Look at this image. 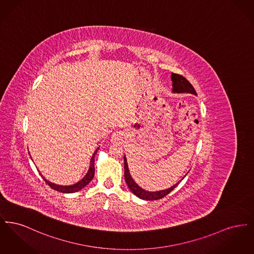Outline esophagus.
<instances>
[{
	"label": "esophagus",
	"mask_w": 254,
	"mask_h": 254,
	"mask_svg": "<svg viewBox=\"0 0 254 254\" xmlns=\"http://www.w3.org/2000/svg\"><path fill=\"white\" fill-rule=\"evenodd\" d=\"M120 140H121V134H120V133H116V134H114V135L112 136V138H111V142H112L113 144H117V143H119V142H120Z\"/></svg>",
	"instance_id": "1"
}]
</instances>
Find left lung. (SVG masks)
<instances>
[{
    "instance_id": "1",
    "label": "left lung",
    "mask_w": 254,
    "mask_h": 254,
    "mask_svg": "<svg viewBox=\"0 0 254 254\" xmlns=\"http://www.w3.org/2000/svg\"><path fill=\"white\" fill-rule=\"evenodd\" d=\"M171 81H172V92L173 93H190L196 95V91L193 88V86L191 84L181 75L179 74H175V73H171ZM124 166H125V180L127 182V185L128 187V189L132 191L134 195H136L138 198L146 200V201H154L158 199H162L164 198L166 195L172 191V190L177 187L179 185V183L186 177V174L184 176V178L181 179L178 183H176L175 185H173L172 187H170L167 190H159V191H147L144 189H142L141 187H139L135 181L133 180L129 169H128V165H127V161L126 155L124 156Z\"/></svg>"
}]
</instances>
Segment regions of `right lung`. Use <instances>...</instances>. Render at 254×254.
I'll list each match as a JSON object with an SVG mask.
<instances>
[{
  "instance_id": "add662e5",
  "label": "right lung",
  "mask_w": 254,
  "mask_h": 254,
  "mask_svg": "<svg viewBox=\"0 0 254 254\" xmlns=\"http://www.w3.org/2000/svg\"><path fill=\"white\" fill-rule=\"evenodd\" d=\"M99 150V147H97L96 150L94 151L92 157L90 159V163H89V169L87 170L86 174L84 176L83 179H81L80 181L73 184V185H69V186H61V185H56L54 183H51V182L47 180L43 175L42 173L40 172V174L42 175V177L44 178V180L46 181V183L49 185V187L57 191H60L63 193H74V192H77L79 190H81L82 189H84L85 186L91 181L94 177V173H95V169H94V159H95V155H96L97 151ZM31 158V156H30ZM32 159V158H31ZM39 171V170H38Z\"/></svg>"
}]
</instances>
